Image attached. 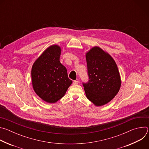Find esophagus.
<instances>
[{
    "label": "esophagus",
    "mask_w": 149,
    "mask_h": 149,
    "mask_svg": "<svg viewBox=\"0 0 149 149\" xmlns=\"http://www.w3.org/2000/svg\"><path fill=\"white\" fill-rule=\"evenodd\" d=\"M78 83H79V81H73V84L74 85H77V84H78Z\"/></svg>",
    "instance_id": "1"
}]
</instances>
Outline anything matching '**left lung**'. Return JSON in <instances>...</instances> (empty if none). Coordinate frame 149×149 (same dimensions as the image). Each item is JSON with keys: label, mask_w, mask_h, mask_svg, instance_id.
<instances>
[{"label": "left lung", "mask_w": 149, "mask_h": 149, "mask_svg": "<svg viewBox=\"0 0 149 149\" xmlns=\"http://www.w3.org/2000/svg\"><path fill=\"white\" fill-rule=\"evenodd\" d=\"M88 81L83 82L87 98L96 106L110 102L121 86L119 71L112 57L99 47L86 54Z\"/></svg>", "instance_id": "8db88e82"}]
</instances>
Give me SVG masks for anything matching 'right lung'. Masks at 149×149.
Masks as SVG:
<instances>
[{
    "mask_svg": "<svg viewBox=\"0 0 149 149\" xmlns=\"http://www.w3.org/2000/svg\"><path fill=\"white\" fill-rule=\"evenodd\" d=\"M61 48L52 45L36 60L32 66V86L36 94L45 101L54 103L65 95L72 81L59 61Z\"/></svg>",
    "mask_w": 149,
    "mask_h": 149,
    "instance_id": "1",
    "label": "right lung"
}]
</instances>
